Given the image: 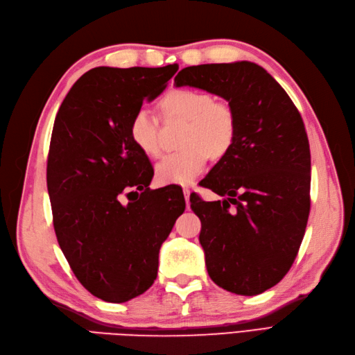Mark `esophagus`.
Wrapping results in <instances>:
<instances>
[{
	"mask_svg": "<svg viewBox=\"0 0 355 355\" xmlns=\"http://www.w3.org/2000/svg\"><path fill=\"white\" fill-rule=\"evenodd\" d=\"M184 196H185V201H187V207L189 209V196H191V191L188 188H184Z\"/></svg>",
	"mask_w": 355,
	"mask_h": 355,
	"instance_id": "34e87169",
	"label": "esophagus"
}]
</instances>
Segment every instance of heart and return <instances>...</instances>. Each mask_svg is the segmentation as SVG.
Segmentation results:
<instances>
[{"instance_id":"1","label":"heart","mask_w":355,"mask_h":355,"mask_svg":"<svg viewBox=\"0 0 355 355\" xmlns=\"http://www.w3.org/2000/svg\"><path fill=\"white\" fill-rule=\"evenodd\" d=\"M163 114L188 121L182 151L157 164V180L163 185H189L206 167L209 157H222L232 146L237 118L228 103L214 102L211 94L194 89H175L161 101ZM133 144L149 158L161 155L159 121L148 108H139L128 124Z\"/></svg>"}]
</instances>
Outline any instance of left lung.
Listing matches in <instances>:
<instances>
[{"mask_svg":"<svg viewBox=\"0 0 355 355\" xmlns=\"http://www.w3.org/2000/svg\"><path fill=\"white\" fill-rule=\"evenodd\" d=\"M234 110L232 146L201 180L220 201L191 196L207 272L219 287L254 296L288 272L309 216L311 154L305 125L284 89L253 62L188 67L175 77Z\"/></svg>","mask_w":355,"mask_h":355,"instance_id":"obj_1","label":"left lung"}]
</instances>
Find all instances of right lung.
<instances>
[{
    "instance_id": "add662e5",
    "label": "right lung",
    "mask_w": 355,
    "mask_h": 355,
    "mask_svg": "<svg viewBox=\"0 0 355 355\" xmlns=\"http://www.w3.org/2000/svg\"><path fill=\"white\" fill-rule=\"evenodd\" d=\"M178 69L93 68L53 125L47 189L58 243L78 282L105 302H127L153 286L159 247L185 210L178 188L149 189L153 166L128 132L133 114Z\"/></svg>"
}]
</instances>
